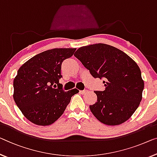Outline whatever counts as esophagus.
<instances>
[{
	"label": "esophagus",
	"mask_w": 157,
	"mask_h": 157,
	"mask_svg": "<svg viewBox=\"0 0 157 157\" xmlns=\"http://www.w3.org/2000/svg\"><path fill=\"white\" fill-rule=\"evenodd\" d=\"M79 92L81 94H85L87 93L88 92V90H80L79 91Z\"/></svg>",
	"instance_id": "34e87169"
}]
</instances>
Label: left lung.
<instances>
[{"label": "left lung", "mask_w": 157, "mask_h": 157, "mask_svg": "<svg viewBox=\"0 0 157 157\" xmlns=\"http://www.w3.org/2000/svg\"><path fill=\"white\" fill-rule=\"evenodd\" d=\"M74 56L94 78H104V91H94L97 101L93 115L108 125L122 124L138 108L144 81L137 64L123 51L105 44L79 48Z\"/></svg>", "instance_id": "8db88e82"}]
</instances>
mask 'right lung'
I'll use <instances>...</instances> for the list:
<instances>
[{
  "label": "right lung",
  "mask_w": 157,
  "mask_h": 157,
  "mask_svg": "<svg viewBox=\"0 0 157 157\" xmlns=\"http://www.w3.org/2000/svg\"><path fill=\"white\" fill-rule=\"evenodd\" d=\"M76 48H53L25 63L14 79V100L25 118L38 125H49L62 116L77 89H55L62 78L61 65Z\"/></svg>",
  "instance_id": "add662e5"
}]
</instances>
